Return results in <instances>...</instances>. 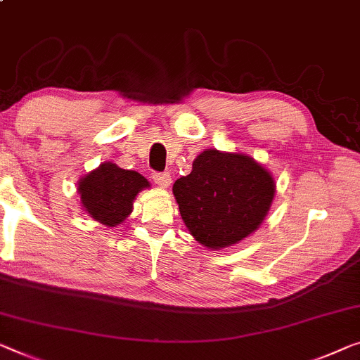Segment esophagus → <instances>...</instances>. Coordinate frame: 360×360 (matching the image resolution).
Returning a JSON list of instances; mask_svg holds the SVG:
<instances>
[{
    "mask_svg": "<svg viewBox=\"0 0 360 360\" xmlns=\"http://www.w3.org/2000/svg\"><path fill=\"white\" fill-rule=\"evenodd\" d=\"M152 178L155 181V184L163 187V189L171 184V174L169 173H153Z\"/></svg>",
    "mask_w": 360,
    "mask_h": 360,
    "instance_id": "obj_1",
    "label": "esophagus"
}]
</instances>
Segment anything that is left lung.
Segmentation results:
<instances>
[{"mask_svg":"<svg viewBox=\"0 0 360 360\" xmlns=\"http://www.w3.org/2000/svg\"><path fill=\"white\" fill-rule=\"evenodd\" d=\"M270 171L244 153L208 148L191 174L173 186L186 228L208 249H224L248 238L264 221L275 197Z\"/></svg>","mask_w":360,"mask_h":360,"instance_id":"8db88e82","label":"left lung"}]
</instances>
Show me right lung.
<instances>
[{
    "mask_svg": "<svg viewBox=\"0 0 360 360\" xmlns=\"http://www.w3.org/2000/svg\"><path fill=\"white\" fill-rule=\"evenodd\" d=\"M150 182L137 171L115 163H101L79 181L77 192L84 210L105 226L121 224L132 212V202Z\"/></svg>",
    "mask_w": 360,
    "mask_h": 360,
    "instance_id": "add662e5",
    "label": "right lung"
}]
</instances>
